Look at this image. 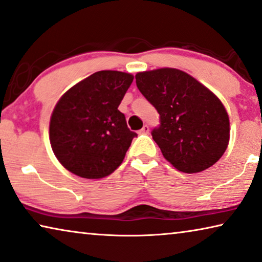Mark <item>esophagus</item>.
<instances>
[{
  "label": "esophagus",
  "instance_id": "obj_1",
  "mask_svg": "<svg viewBox=\"0 0 262 262\" xmlns=\"http://www.w3.org/2000/svg\"><path fill=\"white\" fill-rule=\"evenodd\" d=\"M148 133H149V126L144 124V126L142 127V129L140 130V134H148Z\"/></svg>",
  "mask_w": 262,
  "mask_h": 262
}]
</instances>
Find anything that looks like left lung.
Returning a JSON list of instances; mask_svg holds the SVG:
<instances>
[{
	"label": "left lung",
	"instance_id": "1",
	"mask_svg": "<svg viewBox=\"0 0 262 262\" xmlns=\"http://www.w3.org/2000/svg\"><path fill=\"white\" fill-rule=\"evenodd\" d=\"M135 79L160 114L161 124L151 135L164 159L186 173L212 167L230 141V119L217 95L177 69L139 72Z\"/></svg>",
	"mask_w": 262,
	"mask_h": 262
}]
</instances>
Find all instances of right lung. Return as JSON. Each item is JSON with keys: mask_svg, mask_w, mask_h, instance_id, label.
<instances>
[{"mask_svg": "<svg viewBox=\"0 0 262 262\" xmlns=\"http://www.w3.org/2000/svg\"><path fill=\"white\" fill-rule=\"evenodd\" d=\"M133 79L130 73L99 71L61 95L50 119L49 136L65 169L99 180L120 167L138 136L118 110Z\"/></svg>", "mask_w": 262, "mask_h": 262, "instance_id": "add662e5", "label": "right lung"}]
</instances>
